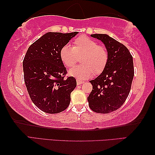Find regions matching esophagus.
<instances>
[{"label": "esophagus", "instance_id": "1", "mask_svg": "<svg viewBox=\"0 0 155 155\" xmlns=\"http://www.w3.org/2000/svg\"><path fill=\"white\" fill-rule=\"evenodd\" d=\"M84 83V81L81 80H79V79H77V84L78 85H81L82 84Z\"/></svg>", "mask_w": 155, "mask_h": 155}]
</instances>
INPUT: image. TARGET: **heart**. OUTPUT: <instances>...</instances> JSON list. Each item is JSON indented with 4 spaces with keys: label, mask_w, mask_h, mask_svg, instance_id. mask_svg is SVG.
Here are the masks:
<instances>
[{
    "label": "heart",
    "mask_w": 155,
    "mask_h": 155,
    "mask_svg": "<svg viewBox=\"0 0 155 155\" xmlns=\"http://www.w3.org/2000/svg\"><path fill=\"white\" fill-rule=\"evenodd\" d=\"M82 64L69 71L70 75L80 80L87 79L93 74H100L104 70L108 61V52L106 48L99 45L95 40L86 35H80L73 41V47L66 45L61 48L60 57L67 68L75 64L78 56Z\"/></svg>",
    "instance_id": "1"
}]
</instances>
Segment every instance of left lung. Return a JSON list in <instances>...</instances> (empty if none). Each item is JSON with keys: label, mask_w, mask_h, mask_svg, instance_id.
Here are the masks:
<instances>
[{"label": "left lung", "mask_w": 155, "mask_h": 155, "mask_svg": "<svg viewBox=\"0 0 155 155\" xmlns=\"http://www.w3.org/2000/svg\"><path fill=\"white\" fill-rule=\"evenodd\" d=\"M101 40L108 52L104 70L95 80L87 100L90 108L97 113H110L125 102L130 91L134 77L133 60L123 44L106 34H91Z\"/></svg>", "instance_id": "left-lung-1"}]
</instances>
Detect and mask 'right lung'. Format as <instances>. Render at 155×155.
Masks as SVG:
<instances>
[{
  "label": "right lung",
  "mask_w": 155,
  "mask_h": 155,
  "mask_svg": "<svg viewBox=\"0 0 155 155\" xmlns=\"http://www.w3.org/2000/svg\"><path fill=\"white\" fill-rule=\"evenodd\" d=\"M78 32H48L31 45L23 60L24 80L33 103L49 114L62 112L76 87L75 78L67 73L60 57L61 48Z\"/></svg>",
  "instance_id": "obj_1"
}]
</instances>
